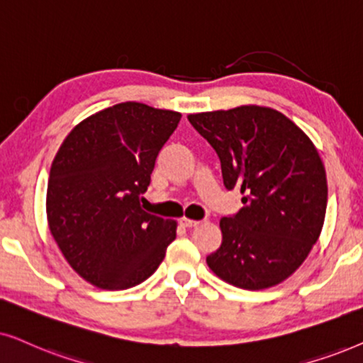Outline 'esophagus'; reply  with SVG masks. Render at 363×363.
Segmentation results:
<instances>
[{
  "mask_svg": "<svg viewBox=\"0 0 363 363\" xmlns=\"http://www.w3.org/2000/svg\"><path fill=\"white\" fill-rule=\"evenodd\" d=\"M181 224L184 227H189V229H191V227H196L197 224H199V220H192V219H187V217H182Z\"/></svg>",
  "mask_w": 363,
  "mask_h": 363,
  "instance_id": "esophagus-1",
  "label": "esophagus"
}]
</instances>
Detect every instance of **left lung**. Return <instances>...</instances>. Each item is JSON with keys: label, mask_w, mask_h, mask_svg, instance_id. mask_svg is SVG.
I'll return each mask as SVG.
<instances>
[{"label": "left lung", "mask_w": 363, "mask_h": 363, "mask_svg": "<svg viewBox=\"0 0 363 363\" xmlns=\"http://www.w3.org/2000/svg\"><path fill=\"white\" fill-rule=\"evenodd\" d=\"M220 159L225 189L244 207L222 217V244L207 265L232 286L274 287L301 267L320 235L325 167L301 128L279 111L240 106L187 116Z\"/></svg>", "instance_id": "left-lung-1"}]
</instances>
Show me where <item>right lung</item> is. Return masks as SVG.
<instances>
[{"label":"right lung","mask_w":363,"mask_h":363,"mask_svg":"<svg viewBox=\"0 0 363 363\" xmlns=\"http://www.w3.org/2000/svg\"><path fill=\"white\" fill-rule=\"evenodd\" d=\"M181 114L121 103L81 121L48 179L46 214L57 247L89 284L123 291L156 272L176 220L141 209L156 157Z\"/></svg>","instance_id":"obj_1"}]
</instances>
